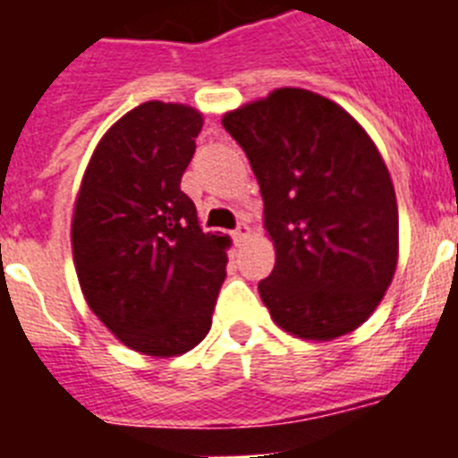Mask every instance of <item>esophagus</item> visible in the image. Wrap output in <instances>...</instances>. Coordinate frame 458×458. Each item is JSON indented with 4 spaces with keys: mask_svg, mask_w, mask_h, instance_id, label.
Returning a JSON list of instances; mask_svg holds the SVG:
<instances>
[{
    "mask_svg": "<svg viewBox=\"0 0 458 458\" xmlns=\"http://www.w3.org/2000/svg\"><path fill=\"white\" fill-rule=\"evenodd\" d=\"M250 236V226L248 225H238L236 232H233V241L236 242H245V238Z\"/></svg>",
    "mask_w": 458,
    "mask_h": 458,
    "instance_id": "34e87169",
    "label": "esophagus"
}]
</instances>
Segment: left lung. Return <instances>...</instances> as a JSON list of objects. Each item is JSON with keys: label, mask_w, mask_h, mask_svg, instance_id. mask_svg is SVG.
<instances>
[{"label": "left lung", "mask_w": 458, "mask_h": 458, "mask_svg": "<svg viewBox=\"0 0 458 458\" xmlns=\"http://www.w3.org/2000/svg\"><path fill=\"white\" fill-rule=\"evenodd\" d=\"M264 197L275 268L261 301L286 333L342 337L369 318L399 257L394 185L365 128L305 89L226 112Z\"/></svg>", "instance_id": "1"}]
</instances>
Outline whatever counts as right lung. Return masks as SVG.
Returning <instances> with one entry per match:
<instances>
[{
    "instance_id": "obj_1",
    "label": "right lung",
    "mask_w": 458,
    "mask_h": 458,
    "mask_svg": "<svg viewBox=\"0 0 458 458\" xmlns=\"http://www.w3.org/2000/svg\"><path fill=\"white\" fill-rule=\"evenodd\" d=\"M204 119L148 100L93 151L72 213V259L93 314L132 351L172 358L208 335L229 238L204 233L181 176Z\"/></svg>"
}]
</instances>
